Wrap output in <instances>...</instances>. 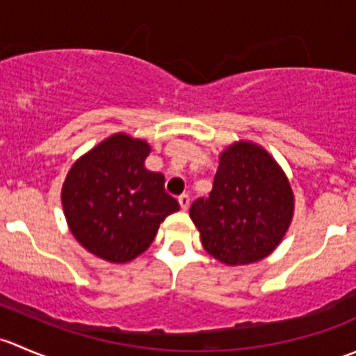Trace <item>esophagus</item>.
<instances>
[{
  "instance_id": "34e87169",
  "label": "esophagus",
  "mask_w": 356,
  "mask_h": 356,
  "mask_svg": "<svg viewBox=\"0 0 356 356\" xmlns=\"http://www.w3.org/2000/svg\"><path fill=\"white\" fill-rule=\"evenodd\" d=\"M189 203H191V200H189L188 195H182L179 196V204H181V210H188L189 208Z\"/></svg>"
}]
</instances>
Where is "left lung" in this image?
I'll use <instances>...</instances> for the list:
<instances>
[{"mask_svg":"<svg viewBox=\"0 0 356 356\" xmlns=\"http://www.w3.org/2000/svg\"><path fill=\"white\" fill-rule=\"evenodd\" d=\"M294 198L284 172L265 149L236 143L220 155L213 189L189 208L204 250L227 265L261 260L284 238Z\"/></svg>","mask_w":356,"mask_h":356,"instance_id":"8db88e82","label":"left lung"}]
</instances>
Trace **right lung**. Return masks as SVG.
Here are the masks:
<instances>
[{"mask_svg": "<svg viewBox=\"0 0 356 356\" xmlns=\"http://www.w3.org/2000/svg\"><path fill=\"white\" fill-rule=\"evenodd\" d=\"M149 145L115 134L74 163L62 189L72 234L103 260L124 264L155 239L160 222L179 210L165 177L145 168Z\"/></svg>", "mask_w": 356, "mask_h": 356, "instance_id": "right-lung-1", "label": "right lung"}]
</instances>
